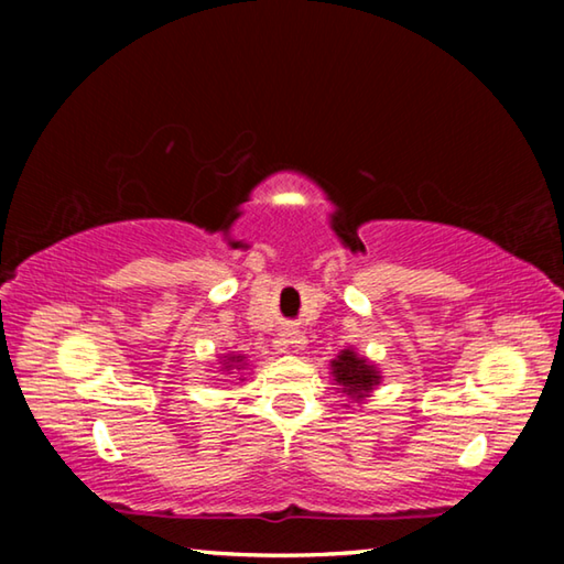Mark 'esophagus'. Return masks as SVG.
<instances>
[{
	"instance_id": "1",
	"label": "esophagus",
	"mask_w": 564,
	"mask_h": 564,
	"mask_svg": "<svg viewBox=\"0 0 564 564\" xmlns=\"http://www.w3.org/2000/svg\"><path fill=\"white\" fill-rule=\"evenodd\" d=\"M283 343H295V340H293V336H289V338H283Z\"/></svg>"
}]
</instances>
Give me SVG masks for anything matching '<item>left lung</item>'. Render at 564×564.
<instances>
[{
    "label": "left lung",
    "instance_id": "1",
    "mask_svg": "<svg viewBox=\"0 0 564 564\" xmlns=\"http://www.w3.org/2000/svg\"><path fill=\"white\" fill-rule=\"evenodd\" d=\"M333 378L338 380V386H343V393H348L352 398H366V393H370L380 380L373 366H368V362L358 358L352 350H343L340 356L333 360Z\"/></svg>",
    "mask_w": 564,
    "mask_h": 564
}]
</instances>
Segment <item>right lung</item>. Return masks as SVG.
Returning a JSON list of instances; mask_svg holds the SVG:
<instances>
[{
	"instance_id": "1",
	"label": "right lung",
	"mask_w": 564,
	"mask_h": 564,
	"mask_svg": "<svg viewBox=\"0 0 564 564\" xmlns=\"http://www.w3.org/2000/svg\"><path fill=\"white\" fill-rule=\"evenodd\" d=\"M243 356H231V362H241ZM226 368H234V366H226Z\"/></svg>"
}]
</instances>
